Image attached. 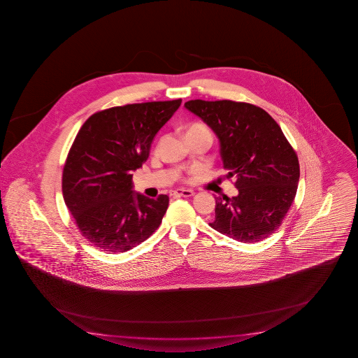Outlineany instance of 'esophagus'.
Returning a JSON list of instances; mask_svg holds the SVG:
<instances>
[{
    "mask_svg": "<svg viewBox=\"0 0 358 358\" xmlns=\"http://www.w3.org/2000/svg\"><path fill=\"white\" fill-rule=\"evenodd\" d=\"M195 193L193 190H189V189H178L176 192H173V195L174 196H185V198H189V196H193Z\"/></svg>",
    "mask_w": 358,
    "mask_h": 358,
    "instance_id": "esophagus-1",
    "label": "esophagus"
}]
</instances>
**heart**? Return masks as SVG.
<instances>
[{
  "mask_svg": "<svg viewBox=\"0 0 358 358\" xmlns=\"http://www.w3.org/2000/svg\"><path fill=\"white\" fill-rule=\"evenodd\" d=\"M200 130H206V127L200 125V124H194V125L189 127L188 130H187V134L195 133V131H200Z\"/></svg>",
  "mask_w": 358,
  "mask_h": 358,
  "instance_id": "b5f03b06",
  "label": "heart"
}]
</instances>
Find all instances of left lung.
<instances>
[{
  "label": "left lung",
  "instance_id": "8db88e82",
  "mask_svg": "<svg viewBox=\"0 0 358 358\" xmlns=\"http://www.w3.org/2000/svg\"><path fill=\"white\" fill-rule=\"evenodd\" d=\"M184 108L212 129L238 195L215 198L213 229L242 243L259 242L277 231L299 182L297 155L267 111L231 100H190Z\"/></svg>",
  "mask_w": 358,
  "mask_h": 358
}]
</instances>
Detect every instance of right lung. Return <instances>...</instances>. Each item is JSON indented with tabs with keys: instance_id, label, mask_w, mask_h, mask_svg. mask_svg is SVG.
<instances>
[{
	"instance_id": "1",
	"label": "right lung",
	"mask_w": 358,
	"mask_h": 358,
	"mask_svg": "<svg viewBox=\"0 0 358 358\" xmlns=\"http://www.w3.org/2000/svg\"><path fill=\"white\" fill-rule=\"evenodd\" d=\"M180 103L116 106L91 115L80 129L62 171V194L81 234L96 248L127 252L158 229L169 196L136 193L131 179Z\"/></svg>"
}]
</instances>
